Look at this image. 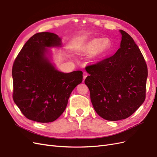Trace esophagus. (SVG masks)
<instances>
[{
    "label": "esophagus",
    "mask_w": 157,
    "mask_h": 157,
    "mask_svg": "<svg viewBox=\"0 0 157 157\" xmlns=\"http://www.w3.org/2000/svg\"><path fill=\"white\" fill-rule=\"evenodd\" d=\"M87 76H88V73L86 72H85V71H84V72H83V78H84V80L86 78Z\"/></svg>",
    "instance_id": "obj_1"
}]
</instances>
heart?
Returning <instances> with one entry per match:
<instances>
[{
  "mask_svg": "<svg viewBox=\"0 0 157 157\" xmlns=\"http://www.w3.org/2000/svg\"><path fill=\"white\" fill-rule=\"evenodd\" d=\"M111 48V41L108 39L96 38L88 41L84 45L82 50L86 53H92L94 56H99L108 54Z\"/></svg>",
  "mask_w": 157,
  "mask_h": 157,
  "instance_id": "1",
  "label": "heart"
}]
</instances>
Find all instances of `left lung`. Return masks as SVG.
I'll use <instances>...</instances> for the list:
<instances>
[{
    "label": "left lung",
    "instance_id": "8db88e82",
    "mask_svg": "<svg viewBox=\"0 0 157 157\" xmlns=\"http://www.w3.org/2000/svg\"><path fill=\"white\" fill-rule=\"evenodd\" d=\"M122 34L121 48L113 56L88 65L84 80L95 111L104 119L129 117L145 99L147 66L141 52L128 33Z\"/></svg>",
    "mask_w": 157,
    "mask_h": 157
}]
</instances>
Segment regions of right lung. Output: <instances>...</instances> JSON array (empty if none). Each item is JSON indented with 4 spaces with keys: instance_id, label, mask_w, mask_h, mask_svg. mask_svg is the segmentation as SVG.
<instances>
[{
    "instance_id": "add662e5",
    "label": "right lung",
    "mask_w": 157,
    "mask_h": 157,
    "mask_svg": "<svg viewBox=\"0 0 157 157\" xmlns=\"http://www.w3.org/2000/svg\"><path fill=\"white\" fill-rule=\"evenodd\" d=\"M55 33H36L17 56L12 67L13 99L27 118L39 122L56 121L67 107L74 88L82 81V72L63 73L45 57V47L61 45Z\"/></svg>"
}]
</instances>
